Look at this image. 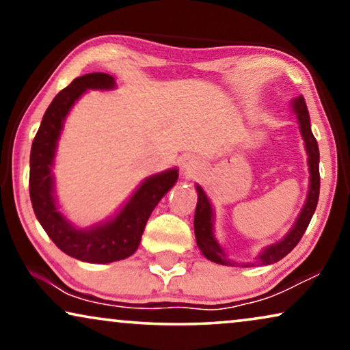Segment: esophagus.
Here are the masks:
<instances>
[{"mask_svg":"<svg viewBox=\"0 0 350 350\" xmlns=\"http://www.w3.org/2000/svg\"><path fill=\"white\" fill-rule=\"evenodd\" d=\"M200 167H202V162H200L198 156H186L183 157V161H181V172H183L186 178L198 175Z\"/></svg>","mask_w":350,"mask_h":350,"instance_id":"34e87169","label":"esophagus"}]
</instances>
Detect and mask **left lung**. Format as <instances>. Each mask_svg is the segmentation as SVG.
<instances>
[{"instance_id":"8db88e82","label":"left lung","mask_w":350,"mask_h":350,"mask_svg":"<svg viewBox=\"0 0 350 350\" xmlns=\"http://www.w3.org/2000/svg\"><path fill=\"white\" fill-rule=\"evenodd\" d=\"M291 111L295 113L296 121H298L301 137L304 140L306 154H308V165H309V189L308 196H306V202L301 208V212L296 218V221L288 232L285 234L280 241L274 243H269L262 250L258 253V256L252 262H237L228 256L224 248L219 245V242L215 237V210L212 207V202L205 194L202 186L196 185V191H198V205H196L194 213V234L196 242H198L199 250L207 260L218 262L223 266H267L272 262L280 261L282 258L288 255L293 248L298 245V242L303 237V234L308 229L310 218L317 208L319 202V193H320V174H319V145L315 140L312 131H310V118L308 107L303 97H298L291 100Z\"/></svg>"}]
</instances>
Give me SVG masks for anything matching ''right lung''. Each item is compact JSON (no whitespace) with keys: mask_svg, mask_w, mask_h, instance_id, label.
I'll use <instances>...</instances> for the list:
<instances>
[{"mask_svg":"<svg viewBox=\"0 0 350 350\" xmlns=\"http://www.w3.org/2000/svg\"><path fill=\"white\" fill-rule=\"evenodd\" d=\"M113 89L116 81L107 73H89L71 81L46 109L30 152V199L38 221L62 252L94 265H108L133 255L152 210L178 180L176 167L146 176L113 217L90 226L81 228L65 217L52 174L65 119L88 90Z\"/></svg>","mask_w":350,"mask_h":350,"instance_id":"obj_1","label":"right lung"}]
</instances>
